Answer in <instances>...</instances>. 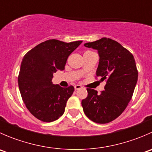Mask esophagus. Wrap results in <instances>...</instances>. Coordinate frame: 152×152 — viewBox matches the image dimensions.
I'll use <instances>...</instances> for the list:
<instances>
[{
    "instance_id": "34e87169",
    "label": "esophagus",
    "mask_w": 152,
    "mask_h": 152,
    "mask_svg": "<svg viewBox=\"0 0 152 152\" xmlns=\"http://www.w3.org/2000/svg\"><path fill=\"white\" fill-rule=\"evenodd\" d=\"M74 88H75V90H79V89L82 88V86L79 85H76L74 86Z\"/></svg>"
}]
</instances>
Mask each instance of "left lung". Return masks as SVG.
<instances>
[{
    "mask_svg": "<svg viewBox=\"0 0 152 152\" xmlns=\"http://www.w3.org/2000/svg\"><path fill=\"white\" fill-rule=\"evenodd\" d=\"M85 46L99 52L96 76L107 84L100 94L87 88V98L82 101L84 113L95 123H110L121 115L132 97L138 77L135 60L127 49L110 38L87 42Z\"/></svg>",
    "mask_w": 152,
    "mask_h": 152,
    "instance_id": "obj_1",
    "label": "left lung"
}]
</instances>
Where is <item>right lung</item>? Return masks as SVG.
Listing matches in <instances>:
<instances>
[{"label": "right lung", "instance_id": "add662e5", "mask_svg": "<svg viewBox=\"0 0 152 152\" xmlns=\"http://www.w3.org/2000/svg\"><path fill=\"white\" fill-rule=\"evenodd\" d=\"M82 42L48 39L24 56L18 76L20 92L28 111L39 120L52 122L63 115L74 87L53 85V73L65 69L68 56Z\"/></svg>", "mask_w": 152, "mask_h": 152}]
</instances>
